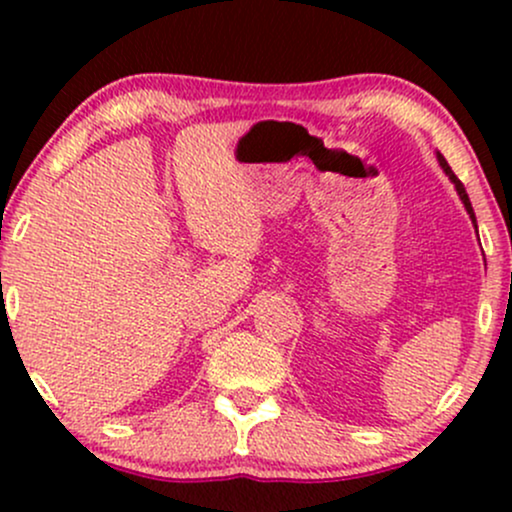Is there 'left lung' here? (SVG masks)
Listing matches in <instances>:
<instances>
[{
    "label": "left lung",
    "mask_w": 512,
    "mask_h": 512,
    "mask_svg": "<svg viewBox=\"0 0 512 512\" xmlns=\"http://www.w3.org/2000/svg\"><path fill=\"white\" fill-rule=\"evenodd\" d=\"M438 156V163H440V168L445 170V175H448L450 178V182L452 185H455V190H457V195H460V199H462V204H464V209H467V214H469V219H472V223H474V228H477V216H474V209H472V202H469V197H467V190H464V185L460 180H457V175L452 173L450 170V166H448V161H445L443 158V154H436ZM479 236V233H477Z\"/></svg>",
    "instance_id": "obj_1"
}]
</instances>
